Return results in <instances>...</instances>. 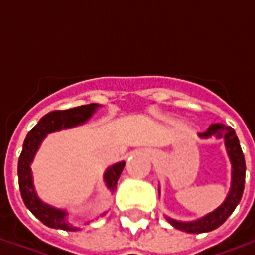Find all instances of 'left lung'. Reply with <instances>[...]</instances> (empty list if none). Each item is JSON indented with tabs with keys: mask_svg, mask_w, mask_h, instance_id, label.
I'll return each mask as SVG.
<instances>
[{
	"mask_svg": "<svg viewBox=\"0 0 255 255\" xmlns=\"http://www.w3.org/2000/svg\"><path fill=\"white\" fill-rule=\"evenodd\" d=\"M198 136L203 140H208V139H223L224 140L225 150H227V154H228L231 162V187L224 202L221 203L219 208L214 209L213 212L205 214L199 219L191 220V221H182V220L172 219L169 216H165L168 223L173 225L176 230L184 231L188 234H202V232H210V231L219 228L220 225L232 214V212L238 206V203L241 202L243 188H245V177H246L245 155L242 151L239 139L232 128L224 126L221 123H216L208 128L206 132L198 133ZM158 192H160V188H158Z\"/></svg>",
	"mask_w": 255,
	"mask_h": 255,
	"instance_id": "8db88e82",
	"label": "left lung"
}]
</instances>
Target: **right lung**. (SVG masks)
Masks as SVG:
<instances>
[{
    "label": "right lung",
    "mask_w": 255,
    "mask_h": 255,
    "mask_svg": "<svg viewBox=\"0 0 255 255\" xmlns=\"http://www.w3.org/2000/svg\"><path fill=\"white\" fill-rule=\"evenodd\" d=\"M98 108H101L100 104H90V105L78 106V108H72V109H67V111L50 112L46 116L42 117L35 127L27 133V138L23 143V151L20 154L19 165H17L21 198L31 213L50 228L64 231L80 230L79 227H75L68 221L69 213L67 209L56 208L53 205L43 202L41 198L38 197L35 186H34L31 164L35 158L36 151L41 147L43 139L46 138L49 133L82 126L86 122H89ZM124 165H126V162L120 161V162H116L109 168H106V171L104 172V182L112 194L116 190L117 180L122 175ZM105 214L106 212L101 213L100 217L105 216ZM86 224H89V223H86Z\"/></svg>",
    "instance_id": "right-lung-1"
}]
</instances>
